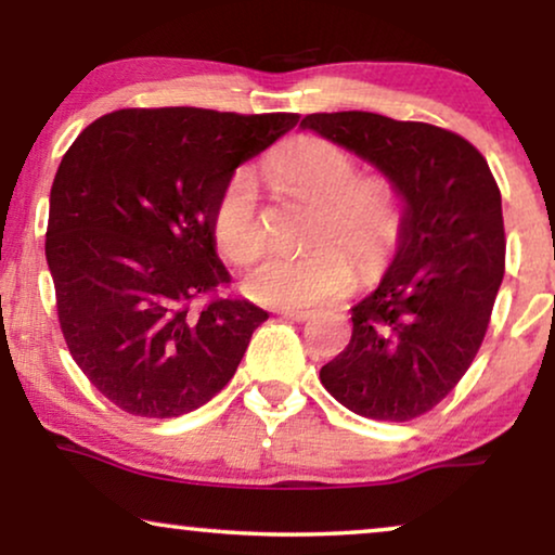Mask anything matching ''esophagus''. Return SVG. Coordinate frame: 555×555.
Segmentation results:
<instances>
[{"instance_id":"1","label":"esophagus","mask_w":555,"mask_h":555,"mask_svg":"<svg viewBox=\"0 0 555 555\" xmlns=\"http://www.w3.org/2000/svg\"><path fill=\"white\" fill-rule=\"evenodd\" d=\"M280 315L287 318V321L306 323V321H310V318H313V310H283V313H280Z\"/></svg>"}]
</instances>
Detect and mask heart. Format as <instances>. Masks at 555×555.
<instances>
[{"instance_id": "1", "label": "heart", "mask_w": 555, "mask_h": 555, "mask_svg": "<svg viewBox=\"0 0 555 555\" xmlns=\"http://www.w3.org/2000/svg\"><path fill=\"white\" fill-rule=\"evenodd\" d=\"M283 192L315 204L302 255H268L247 272L245 293L260 306L310 308L333 300L389 268L404 237L406 209L389 179L359 177V164L323 135H298L264 164ZM211 232L232 262H249L264 247V222L253 179L234 173L211 211ZM354 270L351 271L350 268Z\"/></svg>"}]
</instances>
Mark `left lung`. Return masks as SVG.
I'll return each instance as SVG.
<instances>
[{
  "label": "left lung",
  "mask_w": 555,
  "mask_h": 555,
  "mask_svg": "<svg viewBox=\"0 0 555 555\" xmlns=\"http://www.w3.org/2000/svg\"><path fill=\"white\" fill-rule=\"evenodd\" d=\"M300 126L374 164L406 209L397 257L351 308V344L321 384L366 420H416L457 386L488 333L505 275L495 177L473 143L420 120L340 111Z\"/></svg>",
  "instance_id": "left-lung-1"
}]
</instances>
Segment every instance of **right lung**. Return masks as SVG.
<instances>
[{
  "instance_id": "1",
  "label": "right lung",
  "mask_w": 555,
  "mask_h": 555,
  "mask_svg": "<svg viewBox=\"0 0 555 555\" xmlns=\"http://www.w3.org/2000/svg\"><path fill=\"white\" fill-rule=\"evenodd\" d=\"M298 113L124 108L93 120L60 162L44 255L70 356L118 409L194 412L237 371L268 313L219 295L211 211L234 169Z\"/></svg>"
}]
</instances>
